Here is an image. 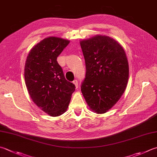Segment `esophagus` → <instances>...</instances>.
Listing matches in <instances>:
<instances>
[{"label": "esophagus", "instance_id": "esophagus-1", "mask_svg": "<svg viewBox=\"0 0 157 157\" xmlns=\"http://www.w3.org/2000/svg\"><path fill=\"white\" fill-rule=\"evenodd\" d=\"M73 84L75 85L76 88H77L78 86V81H77V80H75V81H73Z\"/></svg>", "mask_w": 157, "mask_h": 157}]
</instances>
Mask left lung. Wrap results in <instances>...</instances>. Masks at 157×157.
<instances>
[{
  "label": "left lung",
  "instance_id": "1",
  "mask_svg": "<svg viewBox=\"0 0 157 157\" xmlns=\"http://www.w3.org/2000/svg\"><path fill=\"white\" fill-rule=\"evenodd\" d=\"M86 66L81 92L94 113L107 112L124 93L129 76L126 52L116 40L97 35L80 41Z\"/></svg>",
  "mask_w": 157,
  "mask_h": 157
}]
</instances>
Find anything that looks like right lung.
<instances>
[{
	"label": "right lung",
	"mask_w": 157,
	"mask_h": 157,
	"mask_svg": "<svg viewBox=\"0 0 157 157\" xmlns=\"http://www.w3.org/2000/svg\"><path fill=\"white\" fill-rule=\"evenodd\" d=\"M70 41L48 37L31 49L25 66L26 88L33 102L52 117L67 111L75 86L65 78L57 59Z\"/></svg>",
	"instance_id": "add662e5"
}]
</instances>
